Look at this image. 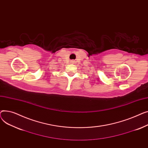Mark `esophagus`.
<instances>
[{"instance_id":"obj_1","label":"esophagus","mask_w":148,"mask_h":148,"mask_svg":"<svg viewBox=\"0 0 148 148\" xmlns=\"http://www.w3.org/2000/svg\"><path fill=\"white\" fill-rule=\"evenodd\" d=\"M71 63H73V62H71Z\"/></svg>"}]
</instances>
